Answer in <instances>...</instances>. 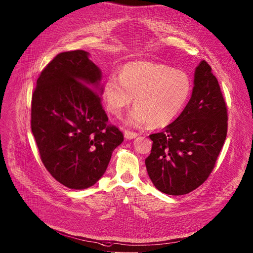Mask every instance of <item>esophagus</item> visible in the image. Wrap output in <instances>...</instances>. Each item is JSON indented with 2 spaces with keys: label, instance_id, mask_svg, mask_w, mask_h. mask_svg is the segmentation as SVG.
Wrapping results in <instances>:
<instances>
[{
  "label": "esophagus",
  "instance_id": "34e87169",
  "mask_svg": "<svg viewBox=\"0 0 253 253\" xmlns=\"http://www.w3.org/2000/svg\"><path fill=\"white\" fill-rule=\"evenodd\" d=\"M137 136H138V134L135 133V132L128 131V130L124 131V137H125L126 139H128V140H131V139H133V138H136Z\"/></svg>",
  "mask_w": 253,
  "mask_h": 253
}]
</instances>
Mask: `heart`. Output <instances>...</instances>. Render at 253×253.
<instances>
[{"instance_id": "obj_1", "label": "heart", "mask_w": 253, "mask_h": 253, "mask_svg": "<svg viewBox=\"0 0 253 253\" xmlns=\"http://www.w3.org/2000/svg\"><path fill=\"white\" fill-rule=\"evenodd\" d=\"M189 76L162 64L132 62L119 74L109 76L102 97L108 112L120 117L134 97V108L125 119L131 127L158 128L171 123L183 110L191 94Z\"/></svg>"}]
</instances>
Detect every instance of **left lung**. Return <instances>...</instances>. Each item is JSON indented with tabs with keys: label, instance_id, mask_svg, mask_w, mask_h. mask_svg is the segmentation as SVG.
Returning a JSON list of instances; mask_svg holds the SVG:
<instances>
[{
	"label": "left lung",
	"instance_id": "1",
	"mask_svg": "<svg viewBox=\"0 0 253 253\" xmlns=\"http://www.w3.org/2000/svg\"><path fill=\"white\" fill-rule=\"evenodd\" d=\"M193 84L180 116L149 135L153 147L146 170L156 188L169 195L187 194L208 179L227 136L226 103L206 61L195 68Z\"/></svg>",
	"mask_w": 253,
	"mask_h": 253
}]
</instances>
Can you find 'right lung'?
<instances>
[{"label":"right lung","instance_id":"right-lung-1","mask_svg":"<svg viewBox=\"0 0 253 253\" xmlns=\"http://www.w3.org/2000/svg\"><path fill=\"white\" fill-rule=\"evenodd\" d=\"M102 71L85 50L57 55L41 73L31 102V131L42 164L64 186L81 190L105 174L122 132L102 107Z\"/></svg>","mask_w":253,"mask_h":253}]
</instances>
